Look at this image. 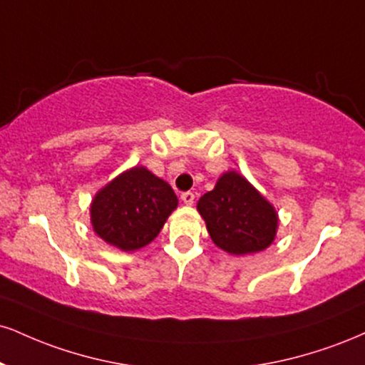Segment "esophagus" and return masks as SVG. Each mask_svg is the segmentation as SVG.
Masks as SVG:
<instances>
[{"instance_id":"esophagus-1","label":"esophagus","mask_w":365,"mask_h":365,"mask_svg":"<svg viewBox=\"0 0 365 365\" xmlns=\"http://www.w3.org/2000/svg\"><path fill=\"white\" fill-rule=\"evenodd\" d=\"M180 199L183 200V204H187V205H192V204H194V199H195V195H194V192H183V194L180 195Z\"/></svg>"}]
</instances>
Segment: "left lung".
<instances>
[{"label":"left lung","instance_id":"obj_1","mask_svg":"<svg viewBox=\"0 0 365 365\" xmlns=\"http://www.w3.org/2000/svg\"><path fill=\"white\" fill-rule=\"evenodd\" d=\"M214 243L227 253L247 255L265 250L275 238L277 214L241 175H222L214 190L197 204Z\"/></svg>","mask_w":365,"mask_h":365}]
</instances>
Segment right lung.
<instances>
[{
  "instance_id": "right-lung-1",
  "label": "right lung",
  "mask_w": 365,
  "mask_h": 365,
  "mask_svg": "<svg viewBox=\"0 0 365 365\" xmlns=\"http://www.w3.org/2000/svg\"><path fill=\"white\" fill-rule=\"evenodd\" d=\"M178 199L173 188L143 166L102 188L91 204V225L100 238L133 252L156 238Z\"/></svg>"
}]
</instances>
